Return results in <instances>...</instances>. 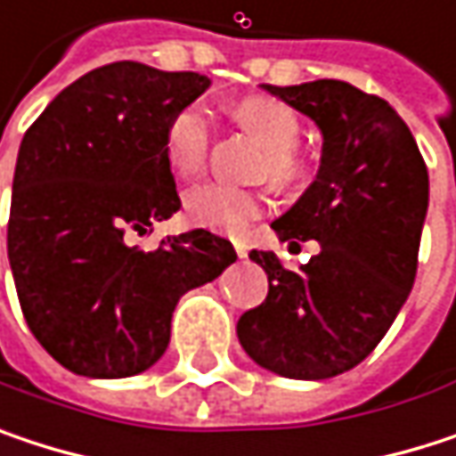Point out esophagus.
Returning a JSON list of instances; mask_svg holds the SVG:
<instances>
[{"label":"esophagus","mask_w":456,"mask_h":456,"mask_svg":"<svg viewBox=\"0 0 456 456\" xmlns=\"http://www.w3.org/2000/svg\"><path fill=\"white\" fill-rule=\"evenodd\" d=\"M234 250H237L240 258H245L248 256V242L245 240H234Z\"/></svg>","instance_id":"1"}]
</instances>
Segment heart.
<instances>
[{"label":"heart","mask_w":456,"mask_h":456,"mask_svg":"<svg viewBox=\"0 0 456 456\" xmlns=\"http://www.w3.org/2000/svg\"><path fill=\"white\" fill-rule=\"evenodd\" d=\"M237 121L258 139L269 152V179L277 184H293L301 176V163L293 155L298 142V121L277 100H245L234 110ZM211 142V121L203 105L179 108L163 134L166 163L176 176H195L208 155ZM184 214L192 224L214 232L240 234L258 214L261 200L248 190H237L229 184L208 182L184 195Z\"/></svg>","instance_id":"obj_1"}]
</instances>
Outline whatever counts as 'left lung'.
<instances>
[{"mask_svg": "<svg viewBox=\"0 0 456 456\" xmlns=\"http://www.w3.org/2000/svg\"><path fill=\"white\" fill-rule=\"evenodd\" d=\"M261 89L322 132L314 182L272 222L280 240H317L319 253L290 272L272 250H250L269 296L240 317L237 338L274 375L324 380L367 359L410 298L428 168L410 126L375 94L335 78Z\"/></svg>", "mask_w": 456, "mask_h": 456, "instance_id": "8db88e82", "label": "left lung"}]
</instances>
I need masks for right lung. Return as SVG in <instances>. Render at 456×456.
<instances>
[{
	"mask_svg": "<svg viewBox=\"0 0 456 456\" xmlns=\"http://www.w3.org/2000/svg\"><path fill=\"white\" fill-rule=\"evenodd\" d=\"M211 86L200 73L113 62L65 86L18 150L7 256L23 317L46 354L84 378L150 370L179 298L216 280L237 253L206 229L155 250L126 242L182 203L163 134Z\"/></svg>",
	"mask_w": 456,
	"mask_h": 456,
	"instance_id": "right-lung-1",
	"label": "right lung"
}]
</instances>
